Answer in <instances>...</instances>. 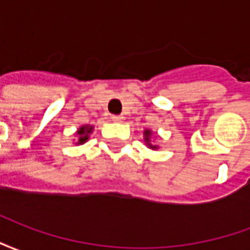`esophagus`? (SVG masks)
I'll use <instances>...</instances> for the list:
<instances>
[{
  "mask_svg": "<svg viewBox=\"0 0 250 250\" xmlns=\"http://www.w3.org/2000/svg\"><path fill=\"white\" fill-rule=\"evenodd\" d=\"M111 119H112V122H115V123H120V122H123V116H120V115H112Z\"/></svg>",
  "mask_w": 250,
  "mask_h": 250,
  "instance_id": "esophagus-1",
  "label": "esophagus"
}]
</instances>
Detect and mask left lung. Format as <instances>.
<instances>
[{
  "label": "left lung",
  "mask_w": 250,
  "mask_h": 250,
  "mask_svg": "<svg viewBox=\"0 0 250 250\" xmlns=\"http://www.w3.org/2000/svg\"><path fill=\"white\" fill-rule=\"evenodd\" d=\"M150 138H151V131L150 130H145V142H146V145L150 148H152V150H157L158 146H155V145H152L151 141H150Z\"/></svg>",
  "instance_id": "8db88e82"
}]
</instances>
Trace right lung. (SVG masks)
Masks as SVG:
<instances>
[{
  "label": "right lung",
  "mask_w": 250,
  "mask_h": 250,
  "mask_svg": "<svg viewBox=\"0 0 250 250\" xmlns=\"http://www.w3.org/2000/svg\"><path fill=\"white\" fill-rule=\"evenodd\" d=\"M92 132V125H82L79 130H77V135H79V141L77 145H83L88 141V135Z\"/></svg>",
  "instance_id": "obj_1"
}]
</instances>
